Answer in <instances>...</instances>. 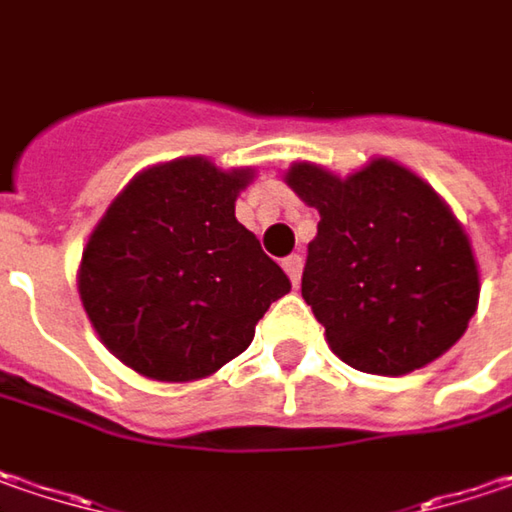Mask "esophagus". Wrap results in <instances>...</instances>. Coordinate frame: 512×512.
<instances>
[{"label": "esophagus", "instance_id": "obj_1", "mask_svg": "<svg viewBox=\"0 0 512 512\" xmlns=\"http://www.w3.org/2000/svg\"><path fill=\"white\" fill-rule=\"evenodd\" d=\"M282 268H285V273H288V279H291V285H299V276H302V256H285L282 259Z\"/></svg>", "mask_w": 512, "mask_h": 512}]
</instances>
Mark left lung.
I'll list each match as a JSON object with an SVG mask.
<instances>
[{"mask_svg": "<svg viewBox=\"0 0 512 512\" xmlns=\"http://www.w3.org/2000/svg\"><path fill=\"white\" fill-rule=\"evenodd\" d=\"M285 184L320 213L302 299L343 363L397 377L464 337L481 294L478 262L464 224L421 175L392 158L345 178L296 161Z\"/></svg>", "mask_w": 512, "mask_h": 512, "instance_id": "8db88e82", "label": "left lung"}]
</instances>
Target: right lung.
I'll return each mask as SVG.
<instances>
[{
    "label": "right lung",
    "instance_id": "1",
    "mask_svg": "<svg viewBox=\"0 0 512 512\" xmlns=\"http://www.w3.org/2000/svg\"><path fill=\"white\" fill-rule=\"evenodd\" d=\"M256 169L187 155L141 169L94 224L77 270L91 328L123 366L192 383L239 357L288 276L239 224Z\"/></svg>",
    "mask_w": 512,
    "mask_h": 512
}]
</instances>
